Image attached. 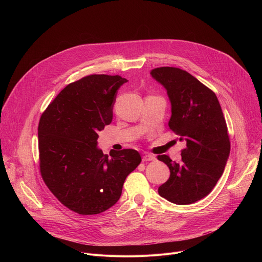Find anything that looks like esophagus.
<instances>
[{"instance_id":"esophagus-1","label":"esophagus","mask_w":262,"mask_h":262,"mask_svg":"<svg viewBox=\"0 0 262 262\" xmlns=\"http://www.w3.org/2000/svg\"><path fill=\"white\" fill-rule=\"evenodd\" d=\"M155 160V157L151 156V155H145L142 159L143 162H150V161H154Z\"/></svg>"}]
</instances>
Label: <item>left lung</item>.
<instances>
[{
	"label": "left lung",
	"mask_w": 262,
	"mask_h": 262,
	"mask_svg": "<svg viewBox=\"0 0 262 262\" xmlns=\"http://www.w3.org/2000/svg\"><path fill=\"white\" fill-rule=\"evenodd\" d=\"M150 74L171 101L170 129L186 143L180 163L158 157L170 169L159 194L178 205L192 204L212 191L225 169L230 154L227 124L214 92L188 71L167 66Z\"/></svg>",
	"instance_id": "8db88e82"
}]
</instances>
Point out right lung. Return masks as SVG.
<instances>
[{"instance_id": "obj_1", "label": "right lung", "mask_w": 262, "mask_h": 262, "mask_svg": "<svg viewBox=\"0 0 262 262\" xmlns=\"http://www.w3.org/2000/svg\"><path fill=\"white\" fill-rule=\"evenodd\" d=\"M127 80L91 74L67 85L43 112L38 124L43 181L67 208L97 214L120 198L127 175L141 163L134 149L97 148V133L113 119L117 90Z\"/></svg>"}]
</instances>
